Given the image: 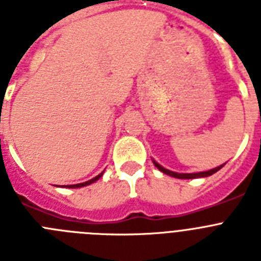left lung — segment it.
<instances>
[{
    "mask_svg": "<svg viewBox=\"0 0 261 261\" xmlns=\"http://www.w3.org/2000/svg\"><path fill=\"white\" fill-rule=\"evenodd\" d=\"M154 165H155L156 168H159L161 171L163 172V174H167L170 175V176H174V177H177V179H195V177H205V176H211V175H213L214 172H217L218 170H221L222 168V166H218V167L213 168V170H209V171H204V172H195V174H179V172H174V171H170V170H167V168L162 167L161 165H158V163L155 162V161H153Z\"/></svg>",
    "mask_w": 261,
    "mask_h": 261,
    "instance_id": "1",
    "label": "left lung"
}]
</instances>
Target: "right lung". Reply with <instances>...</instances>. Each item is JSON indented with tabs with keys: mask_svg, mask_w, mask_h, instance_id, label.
Segmentation results:
<instances>
[{
	"mask_svg": "<svg viewBox=\"0 0 261 261\" xmlns=\"http://www.w3.org/2000/svg\"><path fill=\"white\" fill-rule=\"evenodd\" d=\"M103 175V172H100V174L98 175V176H95L94 177V179H91V180H87V181H85V183H80V184H74V186H68L69 188H80V187H85V186H89V184H91V183H94V181L95 180H98L99 177L102 176Z\"/></svg>",
	"mask_w": 261,
	"mask_h": 261,
	"instance_id": "1",
	"label": "right lung"
}]
</instances>
